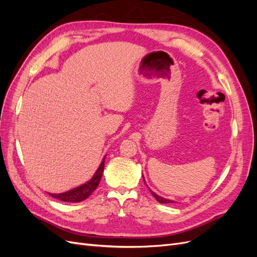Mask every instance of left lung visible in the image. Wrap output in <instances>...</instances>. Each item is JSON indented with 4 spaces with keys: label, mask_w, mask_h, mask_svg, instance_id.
Segmentation results:
<instances>
[{
    "label": "left lung",
    "mask_w": 257,
    "mask_h": 257,
    "mask_svg": "<svg viewBox=\"0 0 257 257\" xmlns=\"http://www.w3.org/2000/svg\"><path fill=\"white\" fill-rule=\"evenodd\" d=\"M143 178H144V176H143ZM144 181H145V178H144ZM145 183H146V181H145ZM148 186V185H147ZM148 188H149V186H148ZM150 190V189H149ZM150 192H151V194H152V196L157 199L160 204H173V203H176L175 200H170V199H167V198H164V197H162V196H160V195H158L157 193H154L153 191H151L150 190Z\"/></svg>",
    "instance_id": "8db88e82"
}]
</instances>
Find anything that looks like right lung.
Listing matches in <instances>:
<instances>
[{
	"label": "right lung",
	"instance_id": "1",
	"mask_svg": "<svg viewBox=\"0 0 257 257\" xmlns=\"http://www.w3.org/2000/svg\"><path fill=\"white\" fill-rule=\"evenodd\" d=\"M105 158H103L102 162L96 169L95 174L93 175V177L90 179L89 181L85 183L77 186V188L69 190L64 193H59V194H51L48 193L50 196L57 198L62 201H66V203H79V201H82L84 199H87L91 194L95 191V189L98 186L100 179H102V175L104 172V166H105Z\"/></svg>",
	"mask_w": 257,
	"mask_h": 257
}]
</instances>
